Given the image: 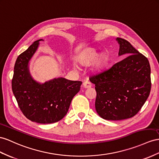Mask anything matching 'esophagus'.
I'll return each mask as SVG.
<instances>
[{"mask_svg":"<svg viewBox=\"0 0 159 159\" xmlns=\"http://www.w3.org/2000/svg\"><path fill=\"white\" fill-rule=\"evenodd\" d=\"M83 85L85 89H89V88H91L92 87L91 83L90 82H89V81H84Z\"/></svg>","mask_w":159,"mask_h":159,"instance_id":"esophagus-1","label":"esophagus"}]
</instances>
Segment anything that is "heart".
<instances>
[{"mask_svg":"<svg viewBox=\"0 0 159 159\" xmlns=\"http://www.w3.org/2000/svg\"><path fill=\"white\" fill-rule=\"evenodd\" d=\"M99 53L94 48H88L85 49L79 55L77 56L76 61L79 64L82 66H87L94 62L96 58V60L93 66V70L96 72H100L103 70L106 67L109 61V56L108 54L105 52L101 53L98 56Z\"/></svg>","mask_w":159,"mask_h":159,"instance_id":"heart-1","label":"heart"}]
</instances>
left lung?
Instances as JSON below:
<instances>
[{
  "mask_svg": "<svg viewBox=\"0 0 159 159\" xmlns=\"http://www.w3.org/2000/svg\"><path fill=\"white\" fill-rule=\"evenodd\" d=\"M118 55L126 57L103 72L91 76L95 85V109L104 120H121L140 110L151 89L150 66L147 58L124 39L117 38Z\"/></svg>",
  "mask_w": 159,
  "mask_h": 159,
  "instance_id": "1",
  "label": "left lung"
}]
</instances>
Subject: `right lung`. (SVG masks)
<instances>
[{
    "label": "right lung",
    "instance_id": "1",
    "mask_svg": "<svg viewBox=\"0 0 159 159\" xmlns=\"http://www.w3.org/2000/svg\"><path fill=\"white\" fill-rule=\"evenodd\" d=\"M40 41L43 40L35 41L18 56L14 67L12 90L20 109L28 120L39 124H52L66 115L82 82L62 77L44 83L34 80L30 74L29 64Z\"/></svg>",
    "mask_w": 159,
    "mask_h": 159
}]
</instances>
